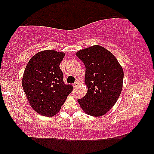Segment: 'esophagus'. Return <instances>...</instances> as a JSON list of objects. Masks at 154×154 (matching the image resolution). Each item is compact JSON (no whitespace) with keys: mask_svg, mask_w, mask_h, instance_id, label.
<instances>
[{"mask_svg":"<svg viewBox=\"0 0 154 154\" xmlns=\"http://www.w3.org/2000/svg\"><path fill=\"white\" fill-rule=\"evenodd\" d=\"M79 81H76L74 83H73V88H76L79 86Z\"/></svg>","mask_w":154,"mask_h":154,"instance_id":"obj_1","label":"esophagus"}]
</instances>
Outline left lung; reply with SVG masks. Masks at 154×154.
Returning a JSON list of instances; mask_svg holds the SVG:
<instances>
[{"mask_svg": "<svg viewBox=\"0 0 154 154\" xmlns=\"http://www.w3.org/2000/svg\"><path fill=\"white\" fill-rule=\"evenodd\" d=\"M76 56L85 66L86 95L78 102L88 115L100 117L114 106L122 89L124 72L116 58L101 46L81 49Z\"/></svg>", "mask_w": 154, "mask_h": 154, "instance_id": "left-lung-1", "label": "left lung"}]
</instances>
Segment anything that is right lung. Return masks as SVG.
Listing matches in <instances>:
<instances>
[{"label":"right lung","mask_w":154,"mask_h":154,"mask_svg":"<svg viewBox=\"0 0 154 154\" xmlns=\"http://www.w3.org/2000/svg\"><path fill=\"white\" fill-rule=\"evenodd\" d=\"M65 54L54 50L38 52L31 58L22 84L32 108L39 115L51 117L60 110L73 85L65 84L59 65Z\"/></svg>","instance_id":"1"}]
</instances>
